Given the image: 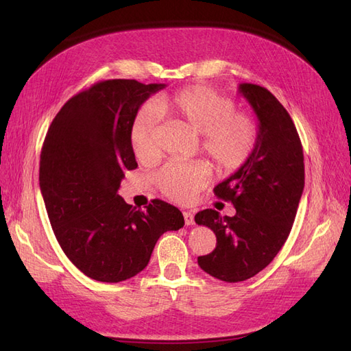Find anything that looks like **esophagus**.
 <instances>
[{
    "label": "esophagus",
    "mask_w": 351,
    "mask_h": 351,
    "mask_svg": "<svg viewBox=\"0 0 351 351\" xmlns=\"http://www.w3.org/2000/svg\"><path fill=\"white\" fill-rule=\"evenodd\" d=\"M183 217H184V222L186 226H193L195 224V217L190 210H184L183 212Z\"/></svg>",
    "instance_id": "esophagus-1"
}]
</instances>
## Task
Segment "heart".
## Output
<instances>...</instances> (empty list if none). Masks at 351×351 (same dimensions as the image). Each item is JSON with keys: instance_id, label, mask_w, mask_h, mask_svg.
<instances>
[{"instance_id": "heart-1", "label": "heart", "mask_w": 351, "mask_h": 351, "mask_svg": "<svg viewBox=\"0 0 351 351\" xmlns=\"http://www.w3.org/2000/svg\"><path fill=\"white\" fill-rule=\"evenodd\" d=\"M230 97L212 88L196 84L169 95H161L152 107H145L134 115L130 127V143L139 161H152L156 156L155 133L158 114L186 124L200 134V146L222 174H231L249 161L258 143V123L246 111L234 110ZM212 177L205 161L169 162L155 176L161 192L177 202H189L204 189Z\"/></svg>"}]
</instances>
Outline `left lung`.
I'll return each mask as SVG.
<instances>
[{
    "label": "left lung",
    "instance_id": "1",
    "mask_svg": "<svg viewBox=\"0 0 351 351\" xmlns=\"http://www.w3.org/2000/svg\"><path fill=\"white\" fill-rule=\"evenodd\" d=\"M259 121L258 143L249 161L219 183L214 193L230 200L234 217L214 209L195 215L215 232L217 247L199 256V267L226 282L254 277L277 256L289 237L304 187L303 147L290 114L262 86L241 83Z\"/></svg>",
    "mask_w": 351,
    "mask_h": 351
}]
</instances>
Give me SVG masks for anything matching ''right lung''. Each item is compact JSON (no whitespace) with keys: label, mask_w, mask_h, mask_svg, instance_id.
Returning <instances> with one entry per match:
<instances>
[{"label":"right lung","mask_w":351,"mask_h":351,"mask_svg":"<svg viewBox=\"0 0 351 351\" xmlns=\"http://www.w3.org/2000/svg\"><path fill=\"white\" fill-rule=\"evenodd\" d=\"M161 83L112 79L70 98L52 120L40 151L39 186L66 256L89 278L129 280L146 268L158 239L184 226L164 200L146 210L125 204L119 189L137 168L130 127Z\"/></svg>","instance_id":"add662e5"}]
</instances>
